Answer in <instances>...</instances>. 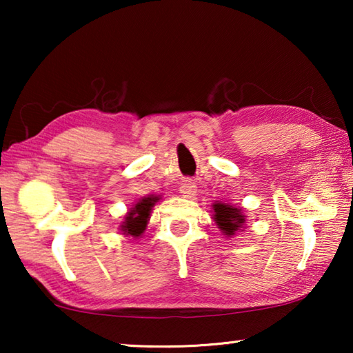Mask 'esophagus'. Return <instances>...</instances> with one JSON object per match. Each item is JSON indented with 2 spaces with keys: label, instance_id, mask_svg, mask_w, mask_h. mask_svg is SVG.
<instances>
[{
  "label": "esophagus",
  "instance_id": "34e87169",
  "mask_svg": "<svg viewBox=\"0 0 353 353\" xmlns=\"http://www.w3.org/2000/svg\"><path fill=\"white\" fill-rule=\"evenodd\" d=\"M179 191H181L182 198H187V199L193 198L196 194V183L193 181H190V179L188 181H183L181 183V187H179Z\"/></svg>",
  "mask_w": 353,
  "mask_h": 353
}]
</instances>
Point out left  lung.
Masks as SVG:
<instances>
[{
    "mask_svg": "<svg viewBox=\"0 0 353 353\" xmlns=\"http://www.w3.org/2000/svg\"><path fill=\"white\" fill-rule=\"evenodd\" d=\"M213 221L218 225V229L223 232V235L232 238L238 232L244 230L246 225V214L243 213L241 207L227 204L223 201L213 202Z\"/></svg>",
    "mask_w": 353,
    "mask_h": 353,
    "instance_id": "left-lung-1",
    "label": "left lung"
}]
</instances>
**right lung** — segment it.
<instances>
[{"label":"right lung","instance_id":"right-lung-1","mask_svg":"<svg viewBox=\"0 0 353 353\" xmlns=\"http://www.w3.org/2000/svg\"><path fill=\"white\" fill-rule=\"evenodd\" d=\"M162 199L157 194H148L143 196L141 199L134 202L132 207L129 208L128 213L124 214V221L119 225V230H121L123 235L132 236L135 240L141 238L145 234L149 218H151V212L154 205Z\"/></svg>","mask_w":353,"mask_h":353}]
</instances>
